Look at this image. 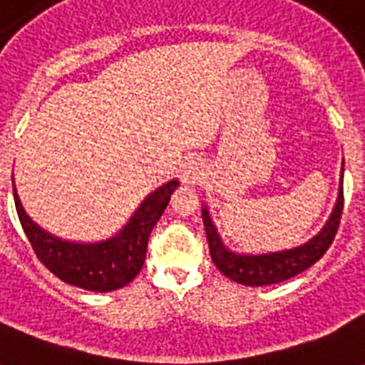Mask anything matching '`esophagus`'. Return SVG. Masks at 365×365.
Here are the masks:
<instances>
[{"instance_id": "esophagus-1", "label": "esophagus", "mask_w": 365, "mask_h": 365, "mask_svg": "<svg viewBox=\"0 0 365 365\" xmlns=\"http://www.w3.org/2000/svg\"><path fill=\"white\" fill-rule=\"evenodd\" d=\"M202 180V165L199 160H187L182 168V182L187 185H195Z\"/></svg>"}]
</instances>
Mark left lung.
<instances>
[{"instance_id":"1","label":"left lung","mask_w":365,"mask_h":365,"mask_svg":"<svg viewBox=\"0 0 365 365\" xmlns=\"http://www.w3.org/2000/svg\"><path fill=\"white\" fill-rule=\"evenodd\" d=\"M343 205H345V197H343V187H341L339 199H337V205L331 212V217L314 239H311L299 248L263 255H239L229 252L217 237L216 227L212 225L208 210L205 208L202 222H205L212 261L225 277L235 280V282L244 284V286H267V284L288 280V278L295 277V274H299L311 265H314L328 252L335 235H337V229H339Z\"/></svg>"}]
</instances>
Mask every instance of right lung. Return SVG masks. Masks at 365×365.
<instances>
[{
    "label": "right lung",
    "mask_w": 365,
    "mask_h": 365,
    "mask_svg": "<svg viewBox=\"0 0 365 365\" xmlns=\"http://www.w3.org/2000/svg\"><path fill=\"white\" fill-rule=\"evenodd\" d=\"M180 185L178 180L165 183L163 187L143 200L136 214L125 225L121 233L106 242L76 244L54 239L53 235L39 229L22 210L16 189L13 187L14 206L34 254L54 277L66 284L91 292H111L134 280L142 271L148 254L149 235L168 206L170 195Z\"/></svg>",
    "instance_id": "right-lung-1"
}]
</instances>
